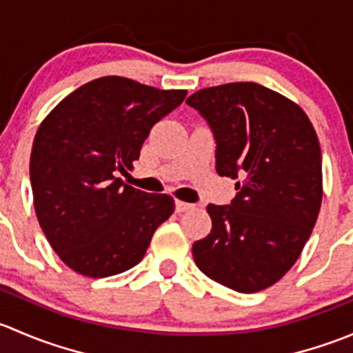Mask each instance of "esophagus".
<instances>
[{
  "mask_svg": "<svg viewBox=\"0 0 353 353\" xmlns=\"http://www.w3.org/2000/svg\"><path fill=\"white\" fill-rule=\"evenodd\" d=\"M194 205H191V203H186V201H176V212L177 213H184V212H190V210H193Z\"/></svg>",
  "mask_w": 353,
  "mask_h": 353,
  "instance_id": "1",
  "label": "esophagus"
}]
</instances>
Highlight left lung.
Instances as JSON below:
<instances>
[{"instance_id": "8db88e82", "label": "left lung", "mask_w": 353, "mask_h": 353, "mask_svg": "<svg viewBox=\"0 0 353 353\" xmlns=\"http://www.w3.org/2000/svg\"><path fill=\"white\" fill-rule=\"evenodd\" d=\"M208 121L230 205L206 206L212 230L193 244L208 279L252 294L279 282L307 243L323 199L321 148L307 114L254 81L201 88L186 101Z\"/></svg>"}]
</instances>
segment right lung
<instances>
[{"label":"right lung","instance_id":"1","mask_svg":"<svg viewBox=\"0 0 353 353\" xmlns=\"http://www.w3.org/2000/svg\"><path fill=\"white\" fill-rule=\"evenodd\" d=\"M186 94L102 77L71 92L41 123L30 154L35 215L73 272L104 279L133 268L172 215V196L134 190L116 172L133 167L154 124Z\"/></svg>","mask_w":353,"mask_h":353}]
</instances>
